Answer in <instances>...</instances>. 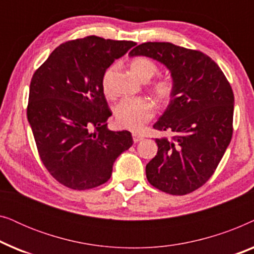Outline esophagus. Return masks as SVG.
<instances>
[{"label":"esophagus","mask_w":254,"mask_h":254,"mask_svg":"<svg viewBox=\"0 0 254 254\" xmlns=\"http://www.w3.org/2000/svg\"><path fill=\"white\" fill-rule=\"evenodd\" d=\"M142 138H143V137H142L141 136V135H138V134H133V141L135 142V143H137V142H140L141 140H142Z\"/></svg>","instance_id":"1"}]
</instances>
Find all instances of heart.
<instances>
[{"mask_svg": "<svg viewBox=\"0 0 254 254\" xmlns=\"http://www.w3.org/2000/svg\"><path fill=\"white\" fill-rule=\"evenodd\" d=\"M130 70L137 76L142 81H149L158 72V67L154 61L148 58H135L130 61ZM117 65L113 64L104 72L102 78V88L106 96L112 95L111 89V81L116 72ZM173 91L172 83L169 79L161 78L151 84L152 95L158 102H168L171 98ZM154 116V106L148 99L141 98H124L114 110V117H116L117 124L120 127L126 128L130 130H138L145 123H148Z\"/></svg>", "mask_w": 254, "mask_h": 254, "instance_id": "1", "label": "heart"}]
</instances>
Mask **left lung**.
<instances>
[{
  "mask_svg": "<svg viewBox=\"0 0 254 254\" xmlns=\"http://www.w3.org/2000/svg\"><path fill=\"white\" fill-rule=\"evenodd\" d=\"M157 60L171 72L173 91L154 128L157 155L145 166L148 182L162 192L185 195L206 184L232 137L234 92L216 62L200 51L171 43H144L129 52Z\"/></svg>",
  "mask_w": 254,
  "mask_h": 254,
  "instance_id": "obj_1",
  "label": "left lung"
}]
</instances>
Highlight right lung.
Wrapping results in <instances>:
<instances>
[{"mask_svg": "<svg viewBox=\"0 0 254 254\" xmlns=\"http://www.w3.org/2000/svg\"><path fill=\"white\" fill-rule=\"evenodd\" d=\"M135 45L97 36L65 41L32 76L27 120L45 168L68 189L105 184L118 156L133 144L130 131L107 128L112 112L102 78Z\"/></svg>", "mask_w": 254, "mask_h": 254, "instance_id": "add662e5", "label": "right lung"}]
</instances>
